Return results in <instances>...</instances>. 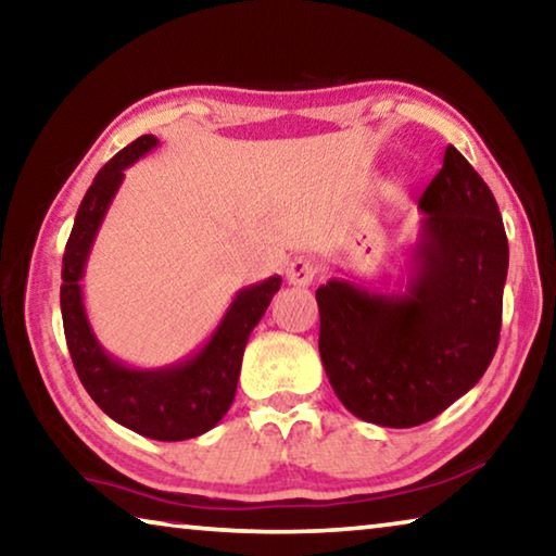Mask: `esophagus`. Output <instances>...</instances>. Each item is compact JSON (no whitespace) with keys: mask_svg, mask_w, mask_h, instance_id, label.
Instances as JSON below:
<instances>
[{"mask_svg":"<svg viewBox=\"0 0 556 556\" xmlns=\"http://www.w3.org/2000/svg\"><path fill=\"white\" fill-rule=\"evenodd\" d=\"M316 262L312 257L299 255L287 265V281L291 287H308L316 277Z\"/></svg>","mask_w":556,"mask_h":556,"instance_id":"esophagus-1","label":"esophagus"}]
</instances>
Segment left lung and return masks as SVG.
I'll list each match as a JSON object with an SVG mask.
<instances>
[{
	"label": "left lung",
	"instance_id": "left-lung-1",
	"mask_svg": "<svg viewBox=\"0 0 556 556\" xmlns=\"http://www.w3.org/2000/svg\"><path fill=\"white\" fill-rule=\"evenodd\" d=\"M425 213L400 294L333 277L318 287L324 370L363 421L425 425L491 365L503 318L507 238L491 188L456 147L419 199Z\"/></svg>",
	"mask_w": 556,
	"mask_h": 556
}]
</instances>
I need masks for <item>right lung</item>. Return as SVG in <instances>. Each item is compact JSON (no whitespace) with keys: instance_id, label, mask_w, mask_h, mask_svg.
Returning a JSON list of instances; mask_svg holds the SVG:
<instances>
[{"instance_id":"1","label":"right lung","mask_w":556,"mask_h":556,"mask_svg":"<svg viewBox=\"0 0 556 556\" xmlns=\"http://www.w3.org/2000/svg\"><path fill=\"white\" fill-rule=\"evenodd\" d=\"M159 144L144 135L122 149L92 178L75 213L61 269V314L65 343L83 388L98 407L137 434L156 441L201 437L225 417L238 390L242 353L252 328L265 316L281 277H269L235 294L223 321L199 351L166 368H129L112 357L92 333L83 304V275L105 213L125 178V168Z\"/></svg>"}]
</instances>
